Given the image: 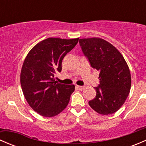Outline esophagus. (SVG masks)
Instances as JSON below:
<instances>
[{"label":"esophagus","mask_w":146,"mask_h":146,"mask_svg":"<svg viewBox=\"0 0 146 146\" xmlns=\"http://www.w3.org/2000/svg\"><path fill=\"white\" fill-rule=\"evenodd\" d=\"M76 88H78V90H83L85 88V86H80V85H76Z\"/></svg>","instance_id":"1"}]
</instances>
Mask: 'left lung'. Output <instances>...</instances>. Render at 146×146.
<instances>
[{
	"mask_svg": "<svg viewBox=\"0 0 146 146\" xmlns=\"http://www.w3.org/2000/svg\"><path fill=\"white\" fill-rule=\"evenodd\" d=\"M80 47L91 67L100 72L96 96L89 101L91 108L100 114L116 112L126 101L131 89L129 66L120 52L100 38L80 39Z\"/></svg>",
	"mask_w": 146,
	"mask_h": 146,
	"instance_id": "1",
	"label": "left lung"
}]
</instances>
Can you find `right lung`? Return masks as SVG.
<instances>
[{
  "mask_svg": "<svg viewBox=\"0 0 146 146\" xmlns=\"http://www.w3.org/2000/svg\"><path fill=\"white\" fill-rule=\"evenodd\" d=\"M79 38H48L28 53L20 73V83L26 100L36 112L52 117L67 107L74 85L54 81L56 72H61L62 60L71 51Z\"/></svg>",
  "mask_w": 146,
  "mask_h": 146,
  "instance_id": "obj_1",
  "label": "right lung"
}]
</instances>
